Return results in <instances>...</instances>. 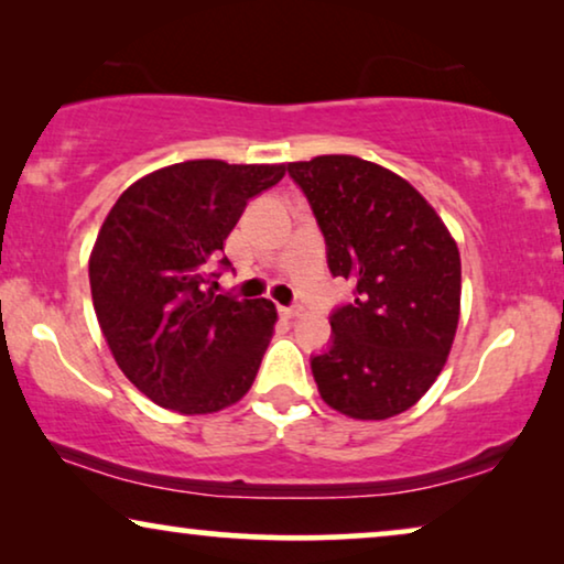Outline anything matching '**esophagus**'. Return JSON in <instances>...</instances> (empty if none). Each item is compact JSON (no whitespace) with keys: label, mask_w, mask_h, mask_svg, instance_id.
<instances>
[{"label":"esophagus","mask_w":564,"mask_h":564,"mask_svg":"<svg viewBox=\"0 0 564 564\" xmlns=\"http://www.w3.org/2000/svg\"><path fill=\"white\" fill-rule=\"evenodd\" d=\"M278 312H281L283 314V317H296V314L299 312H302V306H299V304H291V306H278Z\"/></svg>","instance_id":"1"}]
</instances>
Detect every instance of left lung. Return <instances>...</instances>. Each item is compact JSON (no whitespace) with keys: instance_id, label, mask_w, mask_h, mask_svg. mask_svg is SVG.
<instances>
[{"instance_id":"8db88e82","label":"left lung","mask_w":564,"mask_h":564,"mask_svg":"<svg viewBox=\"0 0 564 564\" xmlns=\"http://www.w3.org/2000/svg\"><path fill=\"white\" fill-rule=\"evenodd\" d=\"M327 245L352 283L329 314L312 373L329 408L358 420L410 410L444 369L459 325L462 260L431 204L394 172L348 154L291 162Z\"/></svg>"}]
</instances>
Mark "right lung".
Masks as SVG:
<instances>
[{"label": "right lung", "mask_w": 564, "mask_h": 564, "mask_svg": "<svg viewBox=\"0 0 564 564\" xmlns=\"http://www.w3.org/2000/svg\"><path fill=\"white\" fill-rule=\"evenodd\" d=\"M286 164L193 160L141 177L116 200L89 258L97 322L120 371L160 408L206 415L242 400L278 312L206 289L229 270L224 239Z\"/></svg>", "instance_id": "1"}]
</instances>
